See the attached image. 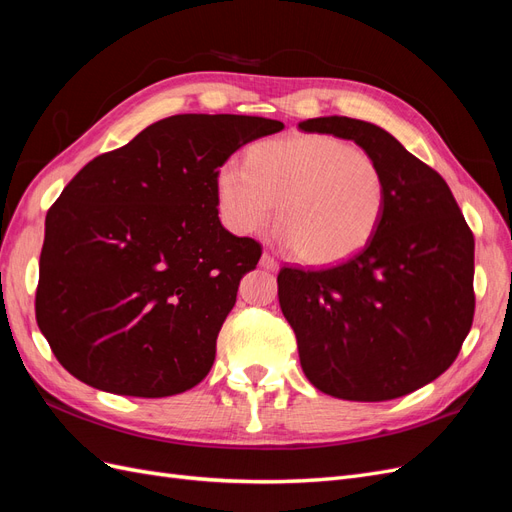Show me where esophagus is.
Listing matches in <instances>:
<instances>
[{
    "label": "esophagus",
    "instance_id": "obj_1",
    "mask_svg": "<svg viewBox=\"0 0 512 512\" xmlns=\"http://www.w3.org/2000/svg\"><path fill=\"white\" fill-rule=\"evenodd\" d=\"M260 267L267 269V271H277V267H280V265H277V260L271 254L265 252L260 256Z\"/></svg>",
    "mask_w": 512,
    "mask_h": 512
}]
</instances>
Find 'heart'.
I'll list each match as a JSON object with an SVG mask.
<instances>
[{"instance_id": "1", "label": "heart", "mask_w": 512, "mask_h": 512, "mask_svg": "<svg viewBox=\"0 0 512 512\" xmlns=\"http://www.w3.org/2000/svg\"><path fill=\"white\" fill-rule=\"evenodd\" d=\"M224 224L254 235L275 214L280 237L307 265H335L369 243L389 200L382 166L329 134L260 141L247 162L226 160L215 175Z\"/></svg>"}]
</instances>
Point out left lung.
<instances>
[{"label":"left lung","mask_w":512,"mask_h":512,"mask_svg":"<svg viewBox=\"0 0 512 512\" xmlns=\"http://www.w3.org/2000/svg\"><path fill=\"white\" fill-rule=\"evenodd\" d=\"M299 130L354 141L389 183L363 252L331 269L277 275L303 374L337 399L404 397L444 374L470 333L474 235L446 181L376 123L333 115Z\"/></svg>","instance_id":"left-lung-1"}]
</instances>
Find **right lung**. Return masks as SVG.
<instances>
[{
  "label": "right lung",
  "instance_id": "right-lung-1",
  "mask_svg": "<svg viewBox=\"0 0 512 512\" xmlns=\"http://www.w3.org/2000/svg\"><path fill=\"white\" fill-rule=\"evenodd\" d=\"M284 128L245 115H173L85 164L46 213L36 320L94 389L168 397L215 361L241 277L262 254L218 218V168Z\"/></svg>",
  "mask_w": 512,
  "mask_h": 512
}]
</instances>
